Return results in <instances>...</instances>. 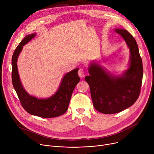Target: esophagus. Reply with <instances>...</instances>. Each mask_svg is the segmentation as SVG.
Returning a JSON list of instances; mask_svg holds the SVG:
<instances>
[{
    "label": "esophagus",
    "mask_w": 154,
    "mask_h": 154,
    "mask_svg": "<svg viewBox=\"0 0 154 154\" xmlns=\"http://www.w3.org/2000/svg\"><path fill=\"white\" fill-rule=\"evenodd\" d=\"M78 74L80 78H83L85 77V71H84L83 69H82V68L80 69L78 71Z\"/></svg>",
    "instance_id": "esophagus-1"
}]
</instances>
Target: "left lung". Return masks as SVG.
Returning a JSON list of instances; mask_svg holds the SVG:
<instances>
[{
	"instance_id": "left-lung-1",
	"label": "left lung",
	"mask_w": 154,
	"mask_h": 154,
	"mask_svg": "<svg viewBox=\"0 0 154 154\" xmlns=\"http://www.w3.org/2000/svg\"><path fill=\"white\" fill-rule=\"evenodd\" d=\"M115 30L129 48L128 69L122 75L114 76L94 62L88 68L90 75L85 77L90 88L94 107L104 114L117 113L134 105L140 94L143 75L142 60L135 38L127 30Z\"/></svg>"
}]
</instances>
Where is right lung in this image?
I'll use <instances>...</instances> for the list:
<instances>
[{"label":"right lung","mask_w":154,"mask_h":154,"mask_svg":"<svg viewBox=\"0 0 154 154\" xmlns=\"http://www.w3.org/2000/svg\"><path fill=\"white\" fill-rule=\"evenodd\" d=\"M36 36L33 33L25 36L15 49L11 60L12 82L20 102L29 114L43 118L60 116L66 112L74 89L80 82L79 68H76L63 77L57 91L49 98L38 99L28 94L21 84L17 67V57L23 46Z\"/></svg>","instance_id":"add662e5"}]
</instances>
